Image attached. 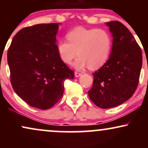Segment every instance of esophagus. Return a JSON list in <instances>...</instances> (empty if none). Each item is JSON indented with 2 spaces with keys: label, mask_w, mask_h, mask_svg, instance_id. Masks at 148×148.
<instances>
[{
  "label": "esophagus",
  "mask_w": 148,
  "mask_h": 148,
  "mask_svg": "<svg viewBox=\"0 0 148 148\" xmlns=\"http://www.w3.org/2000/svg\"><path fill=\"white\" fill-rule=\"evenodd\" d=\"M75 74L76 77H79L80 76L82 75V74H81V73H79V72H76L75 74Z\"/></svg>",
  "instance_id": "34e87169"
}]
</instances>
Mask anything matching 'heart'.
<instances>
[{"mask_svg": "<svg viewBox=\"0 0 148 148\" xmlns=\"http://www.w3.org/2000/svg\"><path fill=\"white\" fill-rule=\"evenodd\" d=\"M68 41L60 40L57 42V51L64 63L74 62L76 69L89 67L96 69L105 64L110 56L112 47L111 36L102 28L77 27L67 34Z\"/></svg>", "mask_w": 148, "mask_h": 148, "instance_id": "1", "label": "heart"}]
</instances>
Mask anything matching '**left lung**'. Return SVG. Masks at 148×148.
I'll use <instances>...</instances> for the list:
<instances>
[{
    "instance_id": "8db88e82",
    "label": "left lung",
    "mask_w": 148,
    "mask_h": 148,
    "mask_svg": "<svg viewBox=\"0 0 148 148\" xmlns=\"http://www.w3.org/2000/svg\"><path fill=\"white\" fill-rule=\"evenodd\" d=\"M113 37L109 58L95 72L90 99L101 108L120 105L133 95L142 67V51L128 28L114 21L106 23Z\"/></svg>"
}]
</instances>
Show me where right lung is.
<instances>
[{
  "label": "right lung",
  "mask_w": 148,
  "mask_h": 148,
  "mask_svg": "<svg viewBox=\"0 0 148 148\" xmlns=\"http://www.w3.org/2000/svg\"><path fill=\"white\" fill-rule=\"evenodd\" d=\"M60 24L25 27L15 35L8 49L13 89L28 104L42 110L54 106L63 95L64 80L74 77L57 51Z\"/></svg>",
  "instance_id": "right-lung-1"
}]
</instances>
